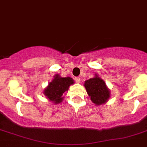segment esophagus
I'll use <instances>...</instances> for the list:
<instances>
[{
	"label": "esophagus",
	"instance_id": "1",
	"mask_svg": "<svg viewBox=\"0 0 147 147\" xmlns=\"http://www.w3.org/2000/svg\"><path fill=\"white\" fill-rule=\"evenodd\" d=\"M75 81H76V83H78V84H80V82H81V78H79V77L75 78Z\"/></svg>",
	"mask_w": 147,
	"mask_h": 147
}]
</instances>
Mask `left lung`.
<instances>
[{
	"instance_id": "1",
	"label": "left lung",
	"mask_w": 147,
	"mask_h": 147,
	"mask_svg": "<svg viewBox=\"0 0 147 147\" xmlns=\"http://www.w3.org/2000/svg\"><path fill=\"white\" fill-rule=\"evenodd\" d=\"M84 87L92 103L97 106L104 104L110 98V90L98 74H95L92 78L85 81Z\"/></svg>"
}]
</instances>
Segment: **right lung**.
Returning <instances> with one entry per match:
<instances>
[{
  "instance_id": "1",
  "label": "right lung",
  "mask_w": 147,
  "mask_h": 147,
  "mask_svg": "<svg viewBox=\"0 0 147 147\" xmlns=\"http://www.w3.org/2000/svg\"><path fill=\"white\" fill-rule=\"evenodd\" d=\"M74 83L72 78H63L58 74H56L43 92L49 101L54 104H58L63 101L64 98L63 96V93L68 91L69 86L74 84Z\"/></svg>"
}]
</instances>
